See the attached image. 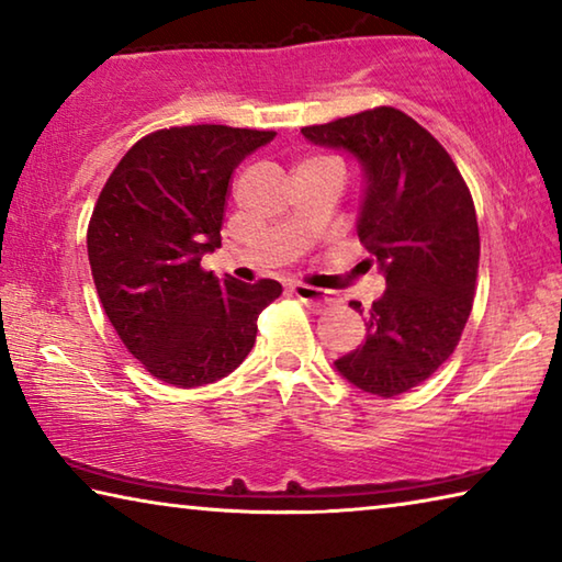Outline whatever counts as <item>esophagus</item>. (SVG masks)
<instances>
[{
    "label": "esophagus",
    "mask_w": 562,
    "mask_h": 562,
    "mask_svg": "<svg viewBox=\"0 0 562 562\" xmlns=\"http://www.w3.org/2000/svg\"><path fill=\"white\" fill-rule=\"evenodd\" d=\"M292 294L302 302L307 304H315V307H327V304L335 302V297L327 290H319V288H312V284H292Z\"/></svg>",
    "instance_id": "obj_1"
}]
</instances>
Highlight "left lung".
Segmentation results:
<instances>
[{"instance_id": "left-lung-1", "label": "left lung", "mask_w": 562, "mask_h": 562, "mask_svg": "<svg viewBox=\"0 0 562 562\" xmlns=\"http://www.w3.org/2000/svg\"><path fill=\"white\" fill-rule=\"evenodd\" d=\"M312 144L345 148L367 170L359 243L386 292L364 312L367 339L335 364L361 392L392 398L453 355L473 307L479 221L471 190L439 140L394 106L304 126Z\"/></svg>"}]
</instances>
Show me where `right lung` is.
<instances>
[{"label":"right lung","mask_w":562,"mask_h":562,"mask_svg":"<svg viewBox=\"0 0 562 562\" xmlns=\"http://www.w3.org/2000/svg\"><path fill=\"white\" fill-rule=\"evenodd\" d=\"M272 138L215 123L160 128L101 188L87 233L93 284L123 345L160 382L193 389L231 374L282 294L274 280H217L201 268L221 247L233 170Z\"/></svg>","instance_id":"right-lung-1"}]
</instances>
